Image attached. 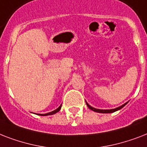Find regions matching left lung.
<instances>
[{
	"mask_svg": "<svg viewBox=\"0 0 147 147\" xmlns=\"http://www.w3.org/2000/svg\"><path fill=\"white\" fill-rule=\"evenodd\" d=\"M127 104V102L125 103V104H123V105H121L120 107H117V108H114V109H110V110H100V109H97V108H94V107H92V106H90L87 102H86V105L88 107V108L91 110H92L93 111H95V112H98V113H103V114H106V113H113V112H115L117 111H118V110L121 109V108H123Z\"/></svg>",
	"mask_w": 147,
	"mask_h": 147,
	"instance_id": "1",
	"label": "left lung"
}]
</instances>
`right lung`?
I'll return each instance as SVG.
<instances>
[{
    "label": "right lung",
    "instance_id": "1",
    "mask_svg": "<svg viewBox=\"0 0 147 147\" xmlns=\"http://www.w3.org/2000/svg\"><path fill=\"white\" fill-rule=\"evenodd\" d=\"M61 107H62V105H60L57 109H55V111H51L49 112V113H47V114H40V115H41V116H47V115H53V114H55V113H57V112L59 111L60 109H61Z\"/></svg>",
    "mask_w": 147,
    "mask_h": 147
}]
</instances>
